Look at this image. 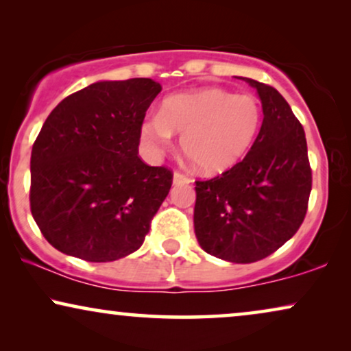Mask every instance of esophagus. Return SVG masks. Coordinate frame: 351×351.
<instances>
[{
  "instance_id": "1",
  "label": "esophagus",
  "mask_w": 351,
  "mask_h": 351,
  "mask_svg": "<svg viewBox=\"0 0 351 351\" xmlns=\"http://www.w3.org/2000/svg\"><path fill=\"white\" fill-rule=\"evenodd\" d=\"M172 182H174V185H180V184H190L191 179L189 176L182 174V172H174V177H172Z\"/></svg>"
}]
</instances>
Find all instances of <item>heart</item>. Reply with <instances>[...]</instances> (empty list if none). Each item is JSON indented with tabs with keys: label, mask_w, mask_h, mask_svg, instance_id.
Returning <instances> with one entry per match:
<instances>
[{
	"label": "heart",
	"mask_w": 351,
	"mask_h": 351,
	"mask_svg": "<svg viewBox=\"0 0 351 351\" xmlns=\"http://www.w3.org/2000/svg\"><path fill=\"white\" fill-rule=\"evenodd\" d=\"M262 123V108L251 94L209 88L171 95L160 112L148 114L138 136L148 156L160 158L182 136V150L204 174L228 171L252 147Z\"/></svg>",
	"instance_id": "b5f03b06"
}]
</instances>
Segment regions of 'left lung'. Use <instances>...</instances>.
<instances>
[{
	"instance_id": "1",
	"label": "left lung",
	"mask_w": 351,
	"mask_h": 351,
	"mask_svg": "<svg viewBox=\"0 0 351 351\" xmlns=\"http://www.w3.org/2000/svg\"><path fill=\"white\" fill-rule=\"evenodd\" d=\"M257 90L263 121L251 150L210 180L196 182L195 234L210 256L234 263L265 258L294 237L311 191L305 132L271 86L239 78Z\"/></svg>"
}]
</instances>
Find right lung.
Segmentation results:
<instances>
[{
	"label": "right lung",
	"mask_w": 351,
	"mask_h": 351,
	"mask_svg": "<svg viewBox=\"0 0 351 351\" xmlns=\"http://www.w3.org/2000/svg\"><path fill=\"white\" fill-rule=\"evenodd\" d=\"M161 84L97 81L52 110L32 148L30 208L57 251L88 262L136 252L172 185L138 158V126Z\"/></svg>",
	"instance_id": "obj_1"
}]
</instances>
